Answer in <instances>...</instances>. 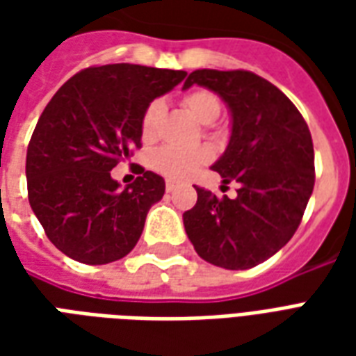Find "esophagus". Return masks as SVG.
<instances>
[{"mask_svg": "<svg viewBox=\"0 0 356 356\" xmlns=\"http://www.w3.org/2000/svg\"><path fill=\"white\" fill-rule=\"evenodd\" d=\"M175 188H177V183H175V181H171V179H168V181H165V191H168V193H173Z\"/></svg>", "mask_w": 356, "mask_h": 356, "instance_id": "esophagus-1", "label": "esophagus"}]
</instances>
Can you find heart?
<instances>
[{"label":"heart","mask_w":356,"mask_h":356,"mask_svg":"<svg viewBox=\"0 0 356 356\" xmlns=\"http://www.w3.org/2000/svg\"><path fill=\"white\" fill-rule=\"evenodd\" d=\"M183 106L193 114L202 124H211L217 120L221 112V101L217 99L208 89H193L183 97ZM163 102L156 99L148 104L143 118H140V137L145 143L156 139L158 125L163 116ZM211 150L206 147L194 148H175V147H162L150 156V165L152 170L162 173L170 179H186L193 173L198 171L204 163L209 162Z\"/></svg>","instance_id":"1"}]
</instances>
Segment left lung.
<instances>
[{"label": "left lung", "mask_w": 356, "mask_h": 356, "mask_svg": "<svg viewBox=\"0 0 356 356\" xmlns=\"http://www.w3.org/2000/svg\"><path fill=\"white\" fill-rule=\"evenodd\" d=\"M217 93L231 110L229 147L211 170L236 181V198H217L194 186L198 200L183 213L196 254L217 267L259 265L298 231L314 186L311 131L296 104L248 70H194L185 86Z\"/></svg>", "instance_id": "left-lung-1"}]
</instances>
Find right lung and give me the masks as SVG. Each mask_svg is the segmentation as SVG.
Segmentation results:
<instances>
[{"label":"right lung","instance_id":"obj_1","mask_svg":"<svg viewBox=\"0 0 356 356\" xmlns=\"http://www.w3.org/2000/svg\"><path fill=\"white\" fill-rule=\"evenodd\" d=\"M185 76L127 63L91 66L53 95L28 145L26 179L32 211L63 254L104 265L139 242L165 183L139 168V177L120 188L110 171L140 148L145 108Z\"/></svg>","mask_w":356,"mask_h":356}]
</instances>
